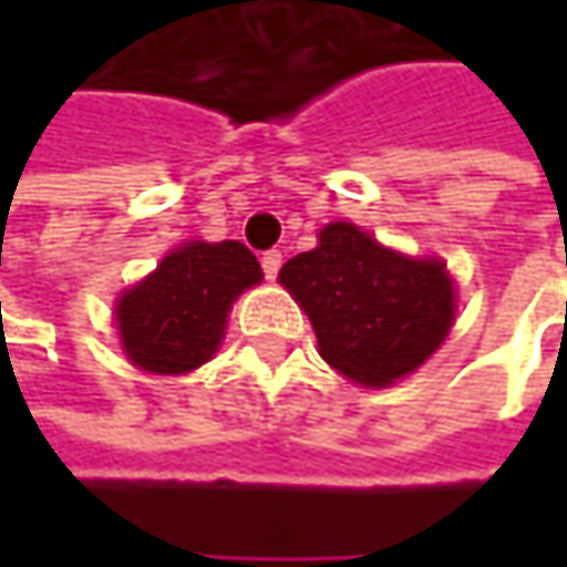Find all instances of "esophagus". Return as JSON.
<instances>
[{
	"instance_id": "34e87169",
	"label": "esophagus",
	"mask_w": 567,
	"mask_h": 567,
	"mask_svg": "<svg viewBox=\"0 0 567 567\" xmlns=\"http://www.w3.org/2000/svg\"><path fill=\"white\" fill-rule=\"evenodd\" d=\"M279 269H282V252L279 249L262 252V272H266V279H279Z\"/></svg>"
}]
</instances>
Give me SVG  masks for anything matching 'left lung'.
<instances>
[{
	"mask_svg": "<svg viewBox=\"0 0 567 567\" xmlns=\"http://www.w3.org/2000/svg\"><path fill=\"white\" fill-rule=\"evenodd\" d=\"M279 282L311 318L321 358L344 378L388 388L416 371L453 324V282L436 259H406L351 223L321 229Z\"/></svg>",
	"mask_w": 567,
	"mask_h": 567,
	"instance_id": "left-lung-1",
	"label": "left lung"
}]
</instances>
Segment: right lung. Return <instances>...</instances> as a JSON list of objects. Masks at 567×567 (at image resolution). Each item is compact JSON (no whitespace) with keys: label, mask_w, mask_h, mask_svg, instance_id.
Masks as SVG:
<instances>
[{"label":"right lung","mask_w":567,"mask_h":567,"mask_svg":"<svg viewBox=\"0 0 567 567\" xmlns=\"http://www.w3.org/2000/svg\"><path fill=\"white\" fill-rule=\"evenodd\" d=\"M256 282H262V269L243 243L179 246L117 301L127 358L154 374L199 368L223 341L233 298Z\"/></svg>","instance_id":"right-lung-1"}]
</instances>
